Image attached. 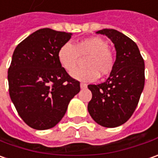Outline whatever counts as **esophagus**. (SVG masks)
<instances>
[{"instance_id":"esophagus-1","label":"esophagus","mask_w":158,"mask_h":158,"mask_svg":"<svg viewBox=\"0 0 158 158\" xmlns=\"http://www.w3.org/2000/svg\"><path fill=\"white\" fill-rule=\"evenodd\" d=\"M80 87H81V89H85V88H87V84L86 83L81 82V84H80Z\"/></svg>"}]
</instances>
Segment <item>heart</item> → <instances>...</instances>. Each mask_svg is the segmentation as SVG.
<instances>
[{"mask_svg": "<svg viewBox=\"0 0 158 158\" xmlns=\"http://www.w3.org/2000/svg\"><path fill=\"white\" fill-rule=\"evenodd\" d=\"M88 56L85 65L86 68L73 71L80 56ZM58 60L64 69L71 73L72 77L80 81H93L98 77H106L115 66V56L109 48V43L101 37H89L80 40L73 46L66 43L58 51Z\"/></svg>", "mask_w": 158, "mask_h": 158, "instance_id": "b5f03b06", "label": "heart"}]
</instances>
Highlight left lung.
<instances>
[{"mask_svg":"<svg viewBox=\"0 0 158 158\" xmlns=\"http://www.w3.org/2000/svg\"><path fill=\"white\" fill-rule=\"evenodd\" d=\"M115 45V66L106 81L89 84L92 98L88 104L89 115L99 125L115 128L128 121L136 110L144 87V61L131 38L116 29L97 31Z\"/></svg>","mask_w":158,"mask_h":158,"instance_id":"8db88e82","label":"left lung"}]
</instances>
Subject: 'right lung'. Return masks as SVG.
Wrapping results in <instances>:
<instances>
[{"mask_svg":"<svg viewBox=\"0 0 158 158\" xmlns=\"http://www.w3.org/2000/svg\"><path fill=\"white\" fill-rule=\"evenodd\" d=\"M71 35L41 28L14 51L7 71L9 96L19 116L35 130L56 125L80 91V82L69 76L58 60L60 48Z\"/></svg>","mask_w":158,"mask_h":158,"instance_id":"add662e5","label":"right lung"}]
</instances>
